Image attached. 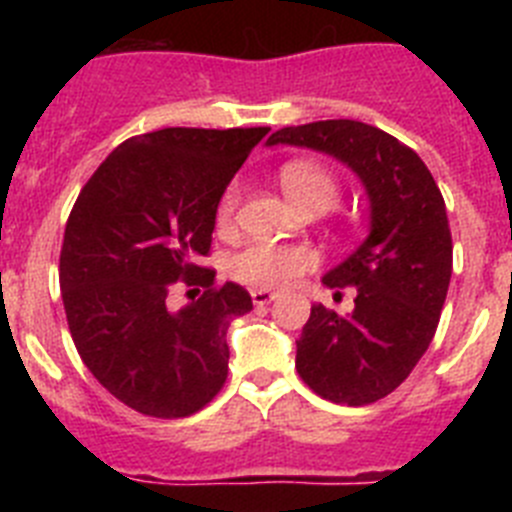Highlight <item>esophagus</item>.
<instances>
[{
  "mask_svg": "<svg viewBox=\"0 0 512 512\" xmlns=\"http://www.w3.org/2000/svg\"><path fill=\"white\" fill-rule=\"evenodd\" d=\"M251 300L256 307H264V305H269V302L277 300V295H274V292H269V289H253Z\"/></svg>",
  "mask_w": 512,
  "mask_h": 512,
  "instance_id": "obj_1",
  "label": "esophagus"
}]
</instances>
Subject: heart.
<instances>
[{"mask_svg":"<svg viewBox=\"0 0 512 512\" xmlns=\"http://www.w3.org/2000/svg\"><path fill=\"white\" fill-rule=\"evenodd\" d=\"M279 184L297 210L325 212L341 197V182L336 174L315 161H287L279 169ZM241 200L238 184H230L217 205V223L230 225L235 207ZM318 264L315 253L307 246H284V243H256L235 253L230 271L243 284L259 289H284L295 284L302 274Z\"/></svg>","mask_w":512,"mask_h":512,"instance_id":"heart-1","label":"heart"}]
</instances>
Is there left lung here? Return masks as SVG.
<instances>
[{
  "label": "left lung",
  "instance_id": "obj_1",
  "mask_svg": "<svg viewBox=\"0 0 512 512\" xmlns=\"http://www.w3.org/2000/svg\"><path fill=\"white\" fill-rule=\"evenodd\" d=\"M266 143L323 151L364 182L369 238L323 277L330 289L356 287L354 310L312 305L295 366L323 400L351 408L382 400L431 346L449 292L454 246L441 189L413 148L359 120L282 128Z\"/></svg>",
  "mask_w": 512,
  "mask_h": 512
}]
</instances>
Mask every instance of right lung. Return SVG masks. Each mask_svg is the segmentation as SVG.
<instances>
[{"label": "right lung", "mask_w": 512, "mask_h": 512, "mask_svg": "<svg viewBox=\"0 0 512 512\" xmlns=\"http://www.w3.org/2000/svg\"><path fill=\"white\" fill-rule=\"evenodd\" d=\"M269 128H164L128 138L84 184L61 246V297L81 361L151 418H187L228 379V325L253 310L241 284L197 266L225 187ZM179 281L206 292L182 311Z\"/></svg>", "instance_id": "obj_1"}]
</instances>
